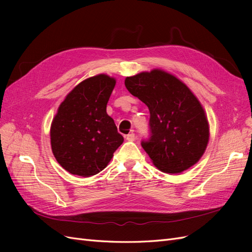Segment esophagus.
Returning <instances> with one entry per match:
<instances>
[{
    "instance_id": "34e87169",
    "label": "esophagus",
    "mask_w": 252,
    "mask_h": 252,
    "mask_svg": "<svg viewBox=\"0 0 252 252\" xmlns=\"http://www.w3.org/2000/svg\"><path fill=\"white\" fill-rule=\"evenodd\" d=\"M126 140L129 142H132L135 140V134L134 133H129L126 135Z\"/></svg>"
}]
</instances>
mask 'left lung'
Returning a JSON list of instances; mask_svg holds the SVG:
<instances>
[{
    "instance_id": "1",
    "label": "left lung",
    "mask_w": 252,
    "mask_h": 252,
    "mask_svg": "<svg viewBox=\"0 0 252 252\" xmlns=\"http://www.w3.org/2000/svg\"><path fill=\"white\" fill-rule=\"evenodd\" d=\"M125 86L149 109L150 138L141 145L157 168L180 173L199 161L209 141V125L191 90L159 69L127 77Z\"/></svg>"
}]
</instances>
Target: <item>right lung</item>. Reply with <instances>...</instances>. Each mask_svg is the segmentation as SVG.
<instances>
[{
  "instance_id": "obj_1",
  "label": "right lung",
  "mask_w": 252,
  "mask_h": 252,
  "mask_svg": "<svg viewBox=\"0 0 252 252\" xmlns=\"http://www.w3.org/2000/svg\"><path fill=\"white\" fill-rule=\"evenodd\" d=\"M116 79L97 74L75 86L61 103L50 127L52 154L65 170L91 177L108 165L124 141L106 106Z\"/></svg>"
}]
</instances>
